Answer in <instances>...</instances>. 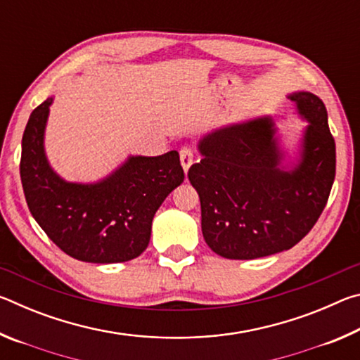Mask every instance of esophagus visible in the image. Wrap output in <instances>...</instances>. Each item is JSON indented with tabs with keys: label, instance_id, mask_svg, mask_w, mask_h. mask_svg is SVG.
Listing matches in <instances>:
<instances>
[{
	"label": "esophagus",
	"instance_id": "34e87169",
	"mask_svg": "<svg viewBox=\"0 0 360 360\" xmlns=\"http://www.w3.org/2000/svg\"><path fill=\"white\" fill-rule=\"evenodd\" d=\"M179 158H181V165L184 168V173L188 172V168L193 163V152L188 148H182L179 152Z\"/></svg>",
	"mask_w": 360,
	"mask_h": 360
}]
</instances>
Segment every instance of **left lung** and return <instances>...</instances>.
I'll list each match as a JSON object with an SVG mask.
<instances>
[{
	"instance_id": "1",
	"label": "left lung",
	"mask_w": 360,
	"mask_h": 360,
	"mask_svg": "<svg viewBox=\"0 0 360 360\" xmlns=\"http://www.w3.org/2000/svg\"><path fill=\"white\" fill-rule=\"evenodd\" d=\"M308 122L295 157L270 115L216 129L200 139L202 160L188 181L202 205L211 251L251 260L288 251L318 221L335 179V141L324 103L311 92L288 95Z\"/></svg>"
}]
</instances>
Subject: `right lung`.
Returning a JSON list of instances; mask_svg holds the SVG:
<instances>
[{"label": "right lung", "instance_id": "add662e5", "mask_svg": "<svg viewBox=\"0 0 360 360\" xmlns=\"http://www.w3.org/2000/svg\"><path fill=\"white\" fill-rule=\"evenodd\" d=\"M53 96L30 115L22 138L20 178L27 205L46 235L71 257L119 264L149 245L152 219L184 181L179 154L130 155L96 182H70L46 155L44 135Z\"/></svg>", "mask_w": 360, "mask_h": 360}]
</instances>
